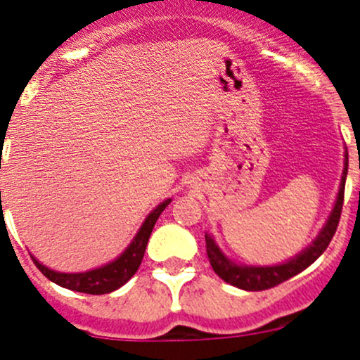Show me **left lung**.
I'll return each mask as SVG.
<instances>
[{
  "label": "left lung",
  "mask_w": 360,
  "mask_h": 360,
  "mask_svg": "<svg viewBox=\"0 0 360 360\" xmlns=\"http://www.w3.org/2000/svg\"><path fill=\"white\" fill-rule=\"evenodd\" d=\"M347 172H348V153L347 160H345V170L343 177H341L340 184V193H338L336 204H334L333 212H330L329 219L323 225L322 232L319 233L315 240H313L311 246H308L306 250H302L297 257L290 258L285 264L278 265H267V267H255V265H237L236 262H232L230 258H226L223 255V251L219 250L218 244L214 243L209 233H205V248H207V257L211 262L214 273L221 278L226 283L233 285L237 288H243V290L250 292H258V290H267V288H273L276 285L283 283V281L290 280L292 276L299 274L301 271H304L306 267L313 264L323 251L329 246L330 239L334 237L338 229V223L341 218V209H343V198H345V181H347Z\"/></svg>",
  "instance_id": "1"
}]
</instances>
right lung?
Wrapping results in <instances>:
<instances>
[{
  "mask_svg": "<svg viewBox=\"0 0 360 360\" xmlns=\"http://www.w3.org/2000/svg\"><path fill=\"white\" fill-rule=\"evenodd\" d=\"M169 204L170 198L162 202L156 209H153L148 218H146V221L142 223L137 236L130 243V246L116 260L109 262L103 267L93 269V271H87V273H58V271H52V269L41 265L34 257L31 258H33L34 265L40 269V273L51 281H54L56 285H59V287L91 295L109 294V292H114L120 287H123L137 273L139 265H141L142 258H144V251L146 246H148L149 236H151L153 229H155L156 219L160 218L163 209Z\"/></svg>",
  "mask_w": 360,
  "mask_h": 360,
  "instance_id": "right-lung-1",
  "label": "right lung"
}]
</instances>
